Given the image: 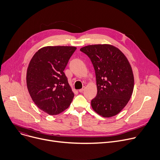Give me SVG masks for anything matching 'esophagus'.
<instances>
[{
  "instance_id": "34e87169",
  "label": "esophagus",
  "mask_w": 160,
  "mask_h": 160,
  "mask_svg": "<svg viewBox=\"0 0 160 160\" xmlns=\"http://www.w3.org/2000/svg\"><path fill=\"white\" fill-rule=\"evenodd\" d=\"M85 89H86V88L83 87L82 89H79V91H79L80 92H83V91L85 90Z\"/></svg>"
}]
</instances>
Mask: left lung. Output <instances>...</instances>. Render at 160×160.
Listing matches in <instances>:
<instances>
[{"mask_svg":"<svg viewBox=\"0 0 160 160\" xmlns=\"http://www.w3.org/2000/svg\"><path fill=\"white\" fill-rule=\"evenodd\" d=\"M80 51L89 57L95 70L97 94L91 100L92 109L105 118L118 114L133 92L134 75L129 60L110 44L89 45Z\"/></svg>","mask_w":160,"mask_h":160,"instance_id":"1","label":"left lung"}]
</instances>
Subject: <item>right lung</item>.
Here are the masks:
<instances>
[{
	"label": "right lung",
	"instance_id": "obj_1",
	"mask_svg": "<svg viewBox=\"0 0 160 160\" xmlns=\"http://www.w3.org/2000/svg\"><path fill=\"white\" fill-rule=\"evenodd\" d=\"M77 49L73 46H46L32 57L27 69V88L37 107L49 115L69 108L74 93L63 72Z\"/></svg>",
	"mask_w": 160,
	"mask_h": 160
}]
</instances>
